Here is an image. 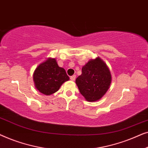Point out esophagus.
I'll use <instances>...</instances> for the list:
<instances>
[{
    "label": "esophagus",
    "mask_w": 148,
    "mask_h": 148,
    "mask_svg": "<svg viewBox=\"0 0 148 148\" xmlns=\"http://www.w3.org/2000/svg\"><path fill=\"white\" fill-rule=\"evenodd\" d=\"M75 78H76V75H72V76L70 77L71 80V81H75Z\"/></svg>",
    "instance_id": "1"
}]
</instances>
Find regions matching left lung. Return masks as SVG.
<instances>
[{"label":"left lung","instance_id":"1","mask_svg":"<svg viewBox=\"0 0 148 148\" xmlns=\"http://www.w3.org/2000/svg\"><path fill=\"white\" fill-rule=\"evenodd\" d=\"M75 83L87 101H97L106 94L110 87V70L99 57L90 60L83 66L82 75L76 79Z\"/></svg>","mask_w":148,"mask_h":148}]
</instances>
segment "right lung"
I'll return each instance as SVG.
<instances>
[{
	"label": "right lung",
	"instance_id": "add662e5",
	"mask_svg": "<svg viewBox=\"0 0 148 148\" xmlns=\"http://www.w3.org/2000/svg\"><path fill=\"white\" fill-rule=\"evenodd\" d=\"M35 86L40 92L51 95L69 79L63 68L59 67L55 58H48L36 69L34 73Z\"/></svg>",
	"mask_w": 148,
	"mask_h": 148
}]
</instances>
